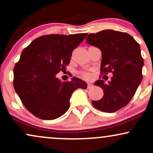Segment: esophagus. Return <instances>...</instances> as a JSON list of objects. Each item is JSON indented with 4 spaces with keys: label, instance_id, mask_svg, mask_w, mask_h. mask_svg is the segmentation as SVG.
<instances>
[{
    "label": "esophagus",
    "instance_id": "34e87169",
    "mask_svg": "<svg viewBox=\"0 0 153 153\" xmlns=\"http://www.w3.org/2000/svg\"><path fill=\"white\" fill-rule=\"evenodd\" d=\"M92 86H93V85H92V84H90V83H88V89L92 88Z\"/></svg>",
    "mask_w": 153,
    "mask_h": 153
}]
</instances>
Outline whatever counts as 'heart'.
<instances>
[{"mask_svg": "<svg viewBox=\"0 0 153 153\" xmlns=\"http://www.w3.org/2000/svg\"><path fill=\"white\" fill-rule=\"evenodd\" d=\"M80 75L84 79H89L90 78V73L88 72H85V71H83V72H80Z\"/></svg>", "mask_w": 153, "mask_h": 153, "instance_id": "obj_1", "label": "heart"}]
</instances>
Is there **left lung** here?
<instances>
[{
    "mask_svg": "<svg viewBox=\"0 0 153 153\" xmlns=\"http://www.w3.org/2000/svg\"><path fill=\"white\" fill-rule=\"evenodd\" d=\"M86 42L101 49V75L113 74L107 83L96 81L94 85L102 88L104 96L92 104L102 111L113 113L130 102L142 81L140 45L130 34L111 30L90 34Z\"/></svg>",
    "mask_w": 153,
    "mask_h": 153,
    "instance_id": "8db88e82",
    "label": "left lung"
}]
</instances>
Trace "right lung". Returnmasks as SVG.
I'll use <instances>...</instances> for the list:
<instances>
[{
	"instance_id": "add662e5",
	"label": "right lung",
	"mask_w": 153,
	"mask_h": 153,
	"mask_svg": "<svg viewBox=\"0 0 153 153\" xmlns=\"http://www.w3.org/2000/svg\"><path fill=\"white\" fill-rule=\"evenodd\" d=\"M87 36L88 33L44 35L23 49L13 69V85L26 109L36 117H60L69 109L73 92L87 88L86 82L75 77L63 82L56 78L58 73L65 71L73 51Z\"/></svg>"
}]
</instances>
